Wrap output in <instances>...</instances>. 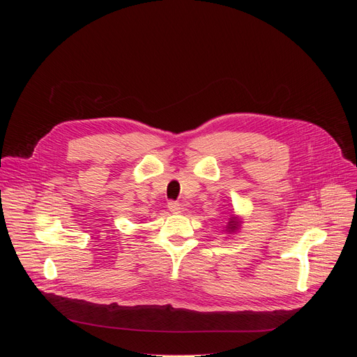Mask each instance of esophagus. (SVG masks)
Listing matches in <instances>:
<instances>
[{"label":"esophagus","mask_w":357,"mask_h":357,"mask_svg":"<svg viewBox=\"0 0 357 357\" xmlns=\"http://www.w3.org/2000/svg\"><path fill=\"white\" fill-rule=\"evenodd\" d=\"M167 208H169V211L171 213H174V214H179L181 213V204L179 202H176V201H171L167 204Z\"/></svg>","instance_id":"esophagus-1"}]
</instances>
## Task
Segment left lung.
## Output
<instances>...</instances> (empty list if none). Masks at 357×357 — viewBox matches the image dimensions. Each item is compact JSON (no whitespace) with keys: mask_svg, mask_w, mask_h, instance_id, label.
<instances>
[{"mask_svg":"<svg viewBox=\"0 0 357 357\" xmlns=\"http://www.w3.org/2000/svg\"><path fill=\"white\" fill-rule=\"evenodd\" d=\"M237 227H238V224H237L236 218H234V217H230V221H229V231H234Z\"/></svg>","mask_w":357,"mask_h":357,"instance_id":"obj_1","label":"left lung"}]
</instances>
